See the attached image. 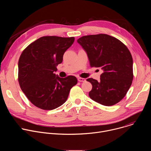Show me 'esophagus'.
I'll list each match as a JSON object with an SVG mask.
<instances>
[{
    "instance_id": "obj_1",
    "label": "esophagus",
    "mask_w": 151,
    "mask_h": 151,
    "mask_svg": "<svg viewBox=\"0 0 151 151\" xmlns=\"http://www.w3.org/2000/svg\"><path fill=\"white\" fill-rule=\"evenodd\" d=\"M78 81L79 82H85L86 80H85V78L79 77V78H78Z\"/></svg>"
}]
</instances>
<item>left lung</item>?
<instances>
[{"instance_id":"left-lung-1","label":"left lung","mask_w":151,"mask_h":151,"mask_svg":"<svg viewBox=\"0 0 151 151\" xmlns=\"http://www.w3.org/2000/svg\"><path fill=\"white\" fill-rule=\"evenodd\" d=\"M77 42L87 52L90 66L103 70L100 81L87 79L93 86L90 97L106 106L118 103L126 95L133 79L130 51L119 40L106 34L83 36Z\"/></svg>"}]
</instances>
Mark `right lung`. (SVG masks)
<instances>
[{
    "label": "right lung",
    "mask_w": 151,
    "mask_h": 151,
    "mask_svg": "<svg viewBox=\"0 0 151 151\" xmlns=\"http://www.w3.org/2000/svg\"><path fill=\"white\" fill-rule=\"evenodd\" d=\"M74 37L43 36L30 44L18 60V82L27 99L35 106L52 110L66 102L75 76L61 78L54 73L62 63L64 53L71 47Z\"/></svg>",
    "instance_id": "1"
}]
</instances>
